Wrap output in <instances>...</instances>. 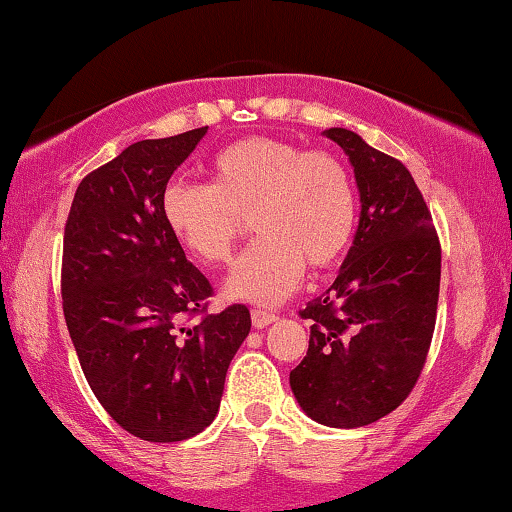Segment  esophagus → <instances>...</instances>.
I'll list each match as a JSON object with an SVG mask.
<instances>
[{"instance_id":"1","label":"esophagus","mask_w":512,"mask_h":512,"mask_svg":"<svg viewBox=\"0 0 512 512\" xmlns=\"http://www.w3.org/2000/svg\"><path fill=\"white\" fill-rule=\"evenodd\" d=\"M272 321H277V314L275 312L251 310V324H254L256 328H268Z\"/></svg>"}]
</instances>
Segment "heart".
<instances>
[{"label": "heart", "mask_w": 512, "mask_h": 512, "mask_svg": "<svg viewBox=\"0 0 512 512\" xmlns=\"http://www.w3.org/2000/svg\"><path fill=\"white\" fill-rule=\"evenodd\" d=\"M209 184L172 181L160 216L174 242L205 265L226 263L249 214L258 235L226 279L235 300L272 305L296 289L303 268L326 270L345 256L356 198L345 165L326 151L279 137H244L216 151Z\"/></svg>", "instance_id": "b5f03b06"}]
</instances>
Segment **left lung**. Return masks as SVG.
<instances>
[{
	"label": "left lung",
	"instance_id": "1",
	"mask_svg": "<svg viewBox=\"0 0 512 512\" xmlns=\"http://www.w3.org/2000/svg\"><path fill=\"white\" fill-rule=\"evenodd\" d=\"M324 135L349 156L361 216L338 279L300 310L312 319L310 347L289 382L314 422L356 429L396 410L422 375L436 328L440 242L401 160L352 130Z\"/></svg>",
	"mask_w": 512,
	"mask_h": 512
}]
</instances>
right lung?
I'll list each match as a JSON object with an SVG mask.
<instances>
[{
  "instance_id": "right-lung-1",
  "label": "right lung",
  "mask_w": 512,
  "mask_h": 512,
  "mask_svg": "<svg viewBox=\"0 0 512 512\" xmlns=\"http://www.w3.org/2000/svg\"><path fill=\"white\" fill-rule=\"evenodd\" d=\"M205 132L130 144L83 177L65 226L62 310L83 375L114 422L149 443L214 422L251 328L247 305L207 312L212 284L160 216L167 181Z\"/></svg>"
}]
</instances>
